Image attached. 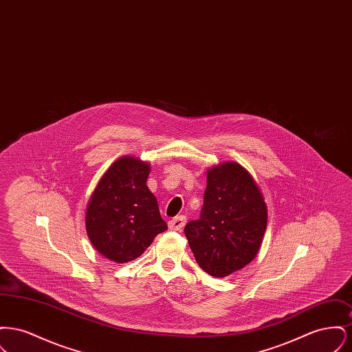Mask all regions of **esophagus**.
<instances>
[{"label": "esophagus", "instance_id": "obj_1", "mask_svg": "<svg viewBox=\"0 0 352 352\" xmlns=\"http://www.w3.org/2000/svg\"><path fill=\"white\" fill-rule=\"evenodd\" d=\"M186 217L184 215H179V217H175L171 220H168V228L171 231H181L184 228V224H186Z\"/></svg>", "mask_w": 352, "mask_h": 352}]
</instances>
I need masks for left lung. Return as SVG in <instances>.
Listing matches in <instances>:
<instances>
[{
  "label": "left lung",
  "mask_w": 352,
  "mask_h": 352,
  "mask_svg": "<svg viewBox=\"0 0 352 352\" xmlns=\"http://www.w3.org/2000/svg\"><path fill=\"white\" fill-rule=\"evenodd\" d=\"M267 204L251 174L236 162L207 171L201 218L184 227L197 263L214 277L250 264L267 230Z\"/></svg>",
  "instance_id": "obj_1"
}]
</instances>
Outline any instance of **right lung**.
<instances>
[{"instance_id": "obj_1", "label": "right lung", "mask_w": 352, "mask_h": 352, "mask_svg": "<svg viewBox=\"0 0 352 352\" xmlns=\"http://www.w3.org/2000/svg\"><path fill=\"white\" fill-rule=\"evenodd\" d=\"M149 173L146 162L121 157L101 177L88 201L87 234L99 253L115 263L137 258L168 230L146 186Z\"/></svg>"}]
</instances>
